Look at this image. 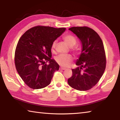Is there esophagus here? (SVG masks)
<instances>
[{
  "label": "esophagus",
  "instance_id": "34e87169",
  "mask_svg": "<svg viewBox=\"0 0 120 120\" xmlns=\"http://www.w3.org/2000/svg\"><path fill=\"white\" fill-rule=\"evenodd\" d=\"M60 69H61V70H65V69H66V68H64V67H60Z\"/></svg>",
  "mask_w": 120,
  "mask_h": 120
}]
</instances>
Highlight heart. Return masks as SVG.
Here are the masks:
<instances>
[{
  "instance_id": "b5f03b06",
  "label": "heart",
  "mask_w": 120,
  "mask_h": 120,
  "mask_svg": "<svg viewBox=\"0 0 120 120\" xmlns=\"http://www.w3.org/2000/svg\"><path fill=\"white\" fill-rule=\"evenodd\" d=\"M63 40L66 42V43L68 45L72 47L75 45L77 42V40L76 38L71 34H66L63 37ZM56 41H54L51 44V49L53 50L56 47ZM72 51L75 53H78L79 52V50L77 48H74L72 49ZM56 61L58 64L62 67H67L70 64L72 60V57L71 55L69 54H60L56 56L55 58Z\"/></svg>"
}]
</instances>
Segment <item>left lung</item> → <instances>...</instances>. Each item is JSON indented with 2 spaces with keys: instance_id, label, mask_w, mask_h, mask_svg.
Listing matches in <instances>:
<instances>
[{
  "instance_id": "left-lung-1",
  "label": "left lung",
  "mask_w": 120,
  "mask_h": 120,
  "mask_svg": "<svg viewBox=\"0 0 120 120\" xmlns=\"http://www.w3.org/2000/svg\"><path fill=\"white\" fill-rule=\"evenodd\" d=\"M78 36L82 45L77 60L78 68L72 69L68 84L76 90L85 91L92 88L100 80L106 68V59L102 40L94 30L87 26L69 28Z\"/></svg>"
}]
</instances>
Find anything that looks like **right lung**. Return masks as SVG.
<instances>
[{"label":"right lung","instance_id":"right-lung-1","mask_svg":"<svg viewBox=\"0 0 120 120\" xmlns=\"http://www.w3.org/2000/svg\"><path fill=\"white\" fill-rule=\"evenodd\" d=\"M66 28L36 26L19 38L15 52L16 70L26 85L34 89L48 86L59 65L52 56L51 44ZM49 61L48 65L45 62Z\"/></svg>","mask_w":120,"mask_h":120}]
</instances>
